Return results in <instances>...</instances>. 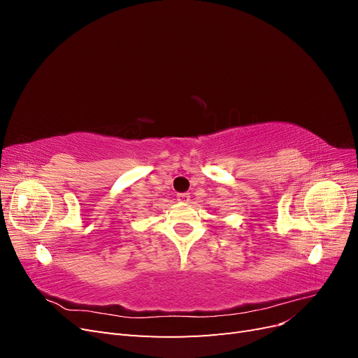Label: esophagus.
<instances>
[{
  "mask_svg": "<svg viewBox=\"0 0 358 358\" xmlns=\"http://www.w3.org/2000/svg\"><path fill=\"white\" fill-rule=\"evenodd\" d=\"M178 200H179L180 203H189L191 196H189L188 192H180V194H178Z\"/></svg>",
  "mask_w": 358,
  "mask_h": 358,
  "instance_id": "esophagus-1",
  "label": "esophagus"
}]
</instances>
